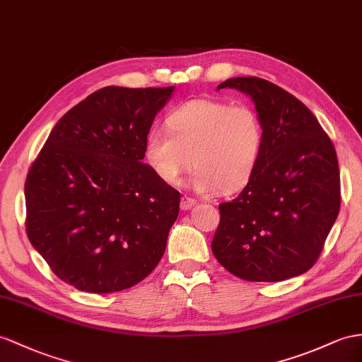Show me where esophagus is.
I'll use <instances>...</instances> for the list:
<instances>
[{
	"label": "esophagus",
	"mask_w": 362,
	"mask_h": 362,
	"mask_svg": "<svg viewBox=\"0 0 362 362\" xmlns=\"http://www.w3.org/2000/svg\"><path fill=\"white\" fill-rule=\"evenodd\" d=\"M196 200H194V199H191V197H187V196H185V197H182V202H180V208L183 209V211H188V209H191L194 205H196Z\"/></svg>",
	"instance_id": "esophagus-1"
}]
</instances>
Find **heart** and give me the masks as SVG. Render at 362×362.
<instances>
[{"label":"heart","instance_id":"obj_1","mask_svg":"<svg viewBox=\"0 0 362 362\" xmlns=\"http://www.w3.org/2000/svg\"><path fill=\"white\" fill-rule=\"evenodd\" d=\"M168 127L145 137V160L159 177L179 185L197 166L192 187L200 194L237 192L251 182L262 162L266 128L251 105L218 99H191L168 116Z\"/></svg>","mask_w":362,"mask_h":362}]
</instances>
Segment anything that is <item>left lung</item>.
Masks as SVG:
<instances>
[{"label":"left lung","mask_w":362,"mask_h":362,"mask_svg":"<svg viewBox=\"0 0 362 362\" xmlns=\"http://www.w3.org/2000/svg\"><path fill=\"white\" fill-rule=\"evenodd\" d=\"M220 88L251 96L266 144L251 182L238 197L220 203L212 254L247 281H283L308 272L339 212L335 146L312 111L272 82L230 78Z\"/></svg>","instance_id":"left-lung-1"}]
</instances>
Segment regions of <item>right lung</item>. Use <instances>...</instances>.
Instances as JSON below:
<instances>
[{
  "mask_svg": "<svg viewBox=\"0 0 362 362\" xmlns=\"http://www.w3.org/2000/svg\"><path fill=\"white\" fill-rule=\"evenodd\" d=\"M174 87H104L54 125L25 179V230L62 281L128 289L153 272L180 194L144 163L145 137Z\"/></svg>",
  "mask_w": 362,
  "mask_h": 362,
  "instance_id": "right-lung-1",
  "label": "right lung"
}]
</instances>
